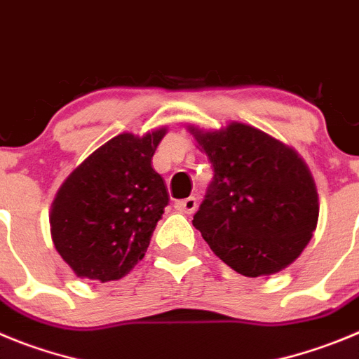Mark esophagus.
<instances>
[{"instance_id": "34e87169", "label": "esophagus", "mask_w": 359, "mask_h": 359, "mask_svg": "<svg viewBox=\"0 0 359 359\" xmlns=\"http://www.w3.org/2000/svg\"><path fill=\"white\" fill-rule=\"evenodd\" d=\"M175 209L184 215H193L196 211V198L195 196H189V198H184L175 202Z\"/></svg>"}]
</instances>
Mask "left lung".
<instances>
[{"label": "left lung", "instance_id": "obj_1", "mask_svg": "<svg viewBox=\"0 0 359 359\" xmlns=\"http://www.w3.org/2000/svg\"><path fill=\"white\" fill-rule=\"evenodd\" d=\"M215 177L193 225L245 277L272 276L302 254L318 222V193L292 147L250 125L187 127Z\"/></svg>", "mask_w": 359, "mask_h": 359}]
</instances>
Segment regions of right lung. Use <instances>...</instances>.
Listing matches in <instances>:
<instances>
[{"label":"right lung","mask_w":359,"mask_h":359,"mask_svg":"<svg viewBox=\"0 0 359 359\" xmlns=\"http://www.w3.org/2000/svg\"><path fill=\"white\" fill-rule=\"evenodd\" d=\"M166 127L143 135L123 132L73 170L55 195L50 231L76 277L121 279L144 257L170 202L151 157Z\"/></svg>","instance_id":"right-lung-1"}]
</instances>
